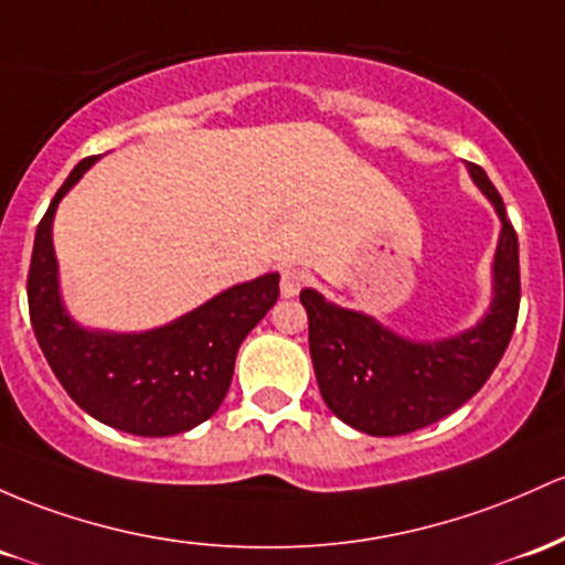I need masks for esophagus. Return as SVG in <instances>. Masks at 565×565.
Segmentation results:
<instances>
[{
    "label": "esophagus",
    "instance_id": "esophagus-1",
    "mask_svg": "<svg viewBox=\"0 0 565 565\" xmlns=\"http://www.w3.org/2000/svg\"><path fill=\"white\" fill-rule=\"evenodd\" d=\"M308 284V273L300 268H287L281 273V295L295 297Z\"/></svg>",
    "mask_w": 565,
    "mask_h": 565
}]
</instances>
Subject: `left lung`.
Instances as JSON below:
<instances>
[{"label":"left lung","instance_id":"8db88e82","mask_svg":"<svg viewBox=\"0 0 565 565\" xmlns=\"http://www.w3.org/2000/svg\"><path fill=\"white\" fill-rule=\"evenodd\" d=\"M469 177L501 220L491 265V306L469 330L443 340H413L375 316L340 308L302 289L308 345L327 407L351 429L396 437L445 418L480 392L504 356L520 308L518 233L501 195L480 166Z\"/></svg>","mask_w":565,"mask_h":565}]
</instances>
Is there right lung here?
Listing matches in <instances>:
<instances>
[{"mask_svg": "<svg viewBox=\"0 0 565 565\" xmlns=\"http://www.w3.org/2000/svg\"><path fill=\"white\" fill-rule=\"evenodd\" d=\"M96 158L74 166L34 235L29 313L66 394L102 424L139 437H171L212 418L233 381L235 353L278 300V273L235 284L179 319L145 332L90 330L61 297L53 220L61 198Z\"/></svg>", "mask_w": 565, "mask_h": 565, "instance_id": "1", "label": "right lung"}]
</instances>
